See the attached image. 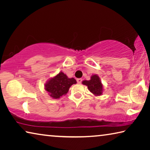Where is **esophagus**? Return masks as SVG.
<instances>
[{
  "label": "esophagus",
  "mask_w": 150,
  "mask_h": 150,
  "mask_svg": "<svg viewBox=\"0 0 150 150\" xmlns=\"http://www.w3.org/2000/svg\"><path fill=\"white\" fill-rule=\"evenodd\" d=\"M82 81H83V80H82V79H77V82L78 83H82Z\"/></svg>",
  "instance_id": "34e87169"
}]
</instances>
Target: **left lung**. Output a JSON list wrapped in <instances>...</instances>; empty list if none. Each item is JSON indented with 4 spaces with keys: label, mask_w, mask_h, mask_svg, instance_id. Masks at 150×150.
I'll return each instance as SVG.
<instances>
[{
    "label": "left lung",
    "mask_w": 150,
    "mask_h": 150,
    "mask_svg": "<svg viewBox=\"0 0 150 150\" xmlns=\"http://www.w3.org/2000/svg\"><path fill=\"white\" fill-rule=\"evenodd\" d=\"M83 84L87 85L91 93L96 95H100L103 91V85L101 84L99 77L96 75H94L89 81H83Z\"/></svg>",
    "instance_id": "1"
}]
</instances>
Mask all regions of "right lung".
Listing matches in <instances>:
<instances>
[{
    "label": "right lung",
    "instance_id": "right-lung-1",
    "mask_svg": "<svg viewBox=\"0 0 150 150\" xmlns=\"http://www.w3.org/2000/svg\"><path fill=\"white\" fill-rule=\"evenodd\" d=\"M76 83L77 81L74 78L69 79L63 72H60L55 77L48 81L45 88L52 97L59 98L66 95L71 86Z\"/></svg>",
    "mask_w": 150,
    "mask_h": 150
}]
</instances>
